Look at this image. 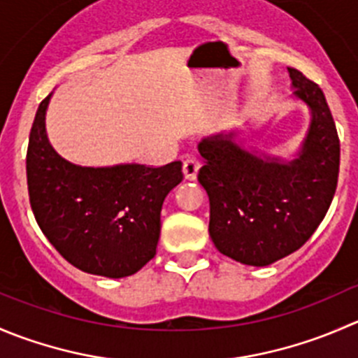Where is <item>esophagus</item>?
Masks as SVG:
<instances>
[{
  "mask_svg": "<svg viewBox=\"0 0 358 358\" xmlns=\"http://www.w3.org/2000/svg\"><path fill=\"white\" fill-rule=\"evenodd\" d=\"M199 168H201V162L199 159L196 157H187L185 161H183V176H185L187 180H196L197 178V173H199Z\"/></svg>",
  "mask_w": 358,
  "mask_h": 358,
  "instance_id": "34e87169",
  "label": "esophagus"
}]
</instances>
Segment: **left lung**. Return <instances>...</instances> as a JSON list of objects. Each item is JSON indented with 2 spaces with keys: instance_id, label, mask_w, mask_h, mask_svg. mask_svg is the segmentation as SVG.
<instances>
[{
  "instance_id": "8db88e82",
  "label": "left lung",
  "mask_w": 358,
  "mask_h": 358,
  "mask_svg": "<svg viewBox=\"0 0 358 358\" xmlns=\"http://www.w3.org/2000/svg\"><path fill=\"white\" fill-rule=\"evenodd\" d=\"M294 98L310 110V127L294 159L271 157L217 133L197 145L201 185L210 197L211 241L246 266H269L299 250L324 220L339 175V138L320 87L289 68Z\"/></svg>"
}]
</instances>
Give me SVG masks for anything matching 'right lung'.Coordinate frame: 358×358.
Masks as SVG:
<instances>
[{
	"instance_id": "obj_1",
	"label": "right lung",
	"mask_w": 358,
	"mask_h": 358,
	"mask_svg": "<svg viewBox=\"0 0 358 358\" xmlns=\"http://www.w3.org/2000/svg\"><path fill=\"white\" fill-rule=\"evenodd\" d=\"M38 106L27 147L29 203L41 232L80 271L106 278L131 276L154 259L166 196L183 180L182 162L161 168L76 166L50 145Z\"/></svg>"
}]
</instances>
